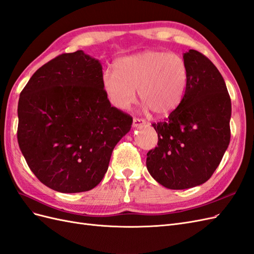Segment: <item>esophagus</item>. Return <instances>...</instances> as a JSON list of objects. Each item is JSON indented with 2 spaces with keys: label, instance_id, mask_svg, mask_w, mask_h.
Wrapping results in <instances>:
<instances>
[{
  "label": "esophagus",
  "instance_id": "1",
  "mask_svg": "<svg viewBox=\"0 0 254 254\" xmlns=\"http://www.w3.org/2000/svg\"><path fill=\"white\" fill-rule=\"evenodd\" d=\"M146 122L142 120V119H138V118H134L133 119V122H132V126L133 127H140L142 125H145Z\"/></svg>",
  "mask_w": 254,
  "mask_h": 254
}]
</instances>
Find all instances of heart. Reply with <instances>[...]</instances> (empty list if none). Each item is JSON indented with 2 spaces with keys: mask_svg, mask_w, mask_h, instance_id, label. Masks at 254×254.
Instances as JSON below:
<instances>
[{
  "mask_svg": "<svg viewBox=\"0 0 254 254\" xmlns=\"http://www.w3.org/2000/svg\"><path fill=\"white\" fill-rule=\"evenodd\" d=\"M188 66L176 53L144 51L120 59L115 70L107 68L101 76L111 105L127 110L136 99V90L145 111L167 115L180 106L188 84Z\"/></svg>",
  "mask_w": 254,
  "mask_h": 254,
  "instance_id": "heart-1",
  "label": "heart"
}]
</instances>
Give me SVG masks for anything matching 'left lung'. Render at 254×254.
I'll use <instances>...</instances> for the list:
<instances>
[{"label":"left lung","instance_id":"8db88e82","mask_svg":"<svg viewBox=\"0 0 254 254\" xmlns=\"http://www.w3.org/2000/svg\"><path fill=\"white\" fill-rule=\"evenodd\" d=\"M183 58L189 73L186 92L166 121L152 124L158 133V146L146 158L154 180L174 190L208 181L231 139V98L221 73L196 50Z\"/></svg>","mask_w":254,"mask_h":254}]
</instances>
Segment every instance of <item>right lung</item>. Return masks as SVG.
Returning <instances> with one entry per match:
<instances>
[{
	"mask_svg": "<svg viewBox=\"0 0 254 254\" xmlns=\"http://www.w3.org/2000/svg\"><path fill=\"white\" fill-rule=\"evenodd\" d=\"M101 76L98 60L82 50L64 53L37 69L20 94L19 147L38 180L59 192L97 186L131 128V116L111 106Z\"/></svg>",
	"mask_w": 254,
	"mask_h": 254,
	"instance_id": "1",
	"label": "right lung"
}]
</instances>
